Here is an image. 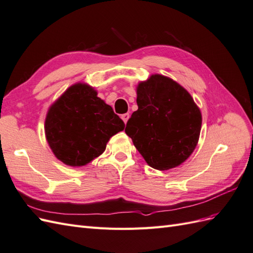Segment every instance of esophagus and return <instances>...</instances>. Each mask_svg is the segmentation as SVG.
<instances>
[{"label": "esophagus", "instance_id": "esophagus-1", "mask_svg": "<svg viewBox=\"0 0 253 253\" xmlns=\"http://www.w3.org/2000/svg\"><path fill=\"white\" fill-rule=\"evenodd\" d=\"M128 118H129V115H128L127 113H126V114H124V115H121V119L124 120L125 124H126L127 120H128Z\"/></svg>", "mask_w": 253, "mask_h": 253}]
</instances>
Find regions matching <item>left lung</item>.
Masks as SVG:
<instances>
[{
	"mask_svg": "<svg viewBox=\"0 0 253 253\" xmlns=\"http://www.w3.org/2000/svg\"><path fill=\"white\" fill-rule=\"evenodd\" d=\"M137 105L126 133L147 164L166 171L192 154L200 139L202 113L179 83L154 74L136 87Z\"/></svg>",
	"mask_w": 253,
	"mask_h": 253,
	"instance_id": "1",
	"label": "left lung"
}]
</instances>
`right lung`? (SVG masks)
Returning <instances> with one entry per match:
<instances>
[{
    "instance_id": "right-lung-1",
    "label": "right lung",
    "mask_w": 253,
    "mask_h": 253,
    "mask_svg": "<svg viewBox=\"0 0 253 253\" xmlns=\"http://www.w3.org/2000/svg\"><path fill=\"white\" fill-rule=\"evenodd\" d=\"M87 83L68 87L47 111L44 131L60 162L83 167L100 156L112 136L124 131L125 122Z\"/></svg>"
}]
</instances>
